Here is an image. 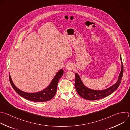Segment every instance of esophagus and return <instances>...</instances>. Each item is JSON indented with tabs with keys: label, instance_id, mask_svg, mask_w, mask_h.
<instances>
[{
	"label": "esophagus",
	"instance_id": "esophagus-1",
	"mask_svg": "<svg viewBox=\"0 0 130 130\" xmlns=\"http://www.w3.org/2000/svg\"><path fill=\"white\" fill-rule=\"evenodd\" d=\"M65 68L66 70H71L73 68V66L71 63H67L66 65Z\"/></svg>",
	"mask_w": 130,
	"mask_h": 130
}]
</instances>
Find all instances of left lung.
I'll list each match as a JSON object with an SVG mask.
<instances>
[{
	"mask_svg": "<svg viewBox=\"0 0 130 130\" xmlns=\"http://www.w3.org/2000/svg\"><path fill=\"white\" fill-rule=\"evenodd\" d=\"M120 57L122 65L120 73L119 75L118 79L114 85L105 90H94L89 89L87 87H85L84 85L83 84L79 76L78 75V74L75 73L74 85L76 90L79 95L84 99L90 101H94L106 98L112 94L113 92H114L118 88V86L120 84L123 72V67L121 56H120Z\"/></svg>",
	"mask_w": 130,
	"mask_h": 130,
	"instance_id": "1",
	"label": "left lung"
}]
</instances>
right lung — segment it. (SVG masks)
Instances as JSON below:
<instances>
[{
    "mask_svg": "<svg viewBox=\"0 0 130 130\" xmlns=\"http://www.w3.org/2000/svg\"><path fill=\"white\" fill-rule=\"evenodd\" d=\"M63 74V70L61 69L57 73L50 85L45 89L37 93H26L23 92L16 87L12 82L10 75H9V79L13 89L21 96L26 100L35 102H44L51 100L55 95L59 80Z\"/></svg>",
    "mask_w": 130,
    "mask_h": 130,
    "instance_id": "obj_1",
    "label": "right lung"
}]
</instances>
